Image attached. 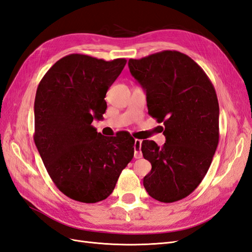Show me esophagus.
I'll return each instance as SVG.
<instances>
[{
    "label": "esophagus",
    "instance_id": "34e87169",
    "mask_svg": "<svg viewBox=\"0 0 252 252\" xmlns=\"http://www.w3.org/2000/svg\"><path fill=\"white\" fill-rule=\"evenodd\" d=\"M141 145L142 141L141 140H135L134 141V158H142V151H141Z\"/></svg>",
    "mask_w": 252,
    "mask_h": 252
}]
</instances>
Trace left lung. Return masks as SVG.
Listing matches in <instances>:
<instances>
[{"label": "left lung", "mask_w": 252, "mask_h": 252, "mask_svg": "<svg viewBox=\"0 0 252 252\" xmlns=\"http://www.w3.org/2000/svg\"><path fill=\"white\" fill-rule=\"evenodd\" d=\"M132 77L146 93L148 113L163 123L166 142L142 143L151 163L143 185L163 203L184 199L207 173L219 144V102L207 74L184 53L164 50L130 59Z\"/></svg>", "instance_id": "left-lung-1"}]
</instances>
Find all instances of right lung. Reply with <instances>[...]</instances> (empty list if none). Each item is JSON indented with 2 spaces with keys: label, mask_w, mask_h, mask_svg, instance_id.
<instances>
[{
  "label": "right lung",
  "mask_w": 252,
  "mask_h": 252,
  "mask_svg": "<svg viewBox=\"0 0 252 252\" xmlns=\"http://www.w3.org/2000/svg\"><path fill=\"white\" fill-rule=\"evenodd\" d=\"M127 61L66 56L44 75L34 100V143L61 192L82 203L105 200L131 161L134 139L104 136L91 125L107 108L106 93Z\"/></svg>",
  "instance_id": "obj_1"
}]
</instances>
